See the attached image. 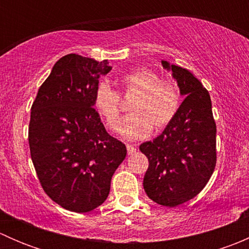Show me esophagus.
Wrapping results in <instances>:
<instances>
[{"instance_id":"1","label":"esophagus","mask_w":249,"mask_h":249,"mask_svg":"<svg viewBox=\"0 0 249 249\" xmlns=\"http://www.w3.org/2000/svg\"><path fill=\"white\" fill-rule=\"evenodd\" d=\"M126 149H127V154L132 155V154H135V153H136V145L129 144V143H127Z\"/></svg>"}]
</instances>
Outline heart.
<instances>
[{"mask_svg":"<svg viewBox=\"0 0 249 249\" xmlns=\"http://www.w3.org/2000/svg\"><path fill=\"white\" fill-rule=\"evenodd\" d=\"M120 83L125 91L135 92L129 110L118 126L120 136L130 141L143 140L155 129H162L172 122L180 106L178 87L170 80H160L155 72L137 69L123 74ZM92 105L109 129L114 130L119 119V96L107 84L100 82L92 95Z\"/></svg>","mask_w":249,"mask_h":249,"instance_id":"obj_1","label":"heart"}]
</instances>
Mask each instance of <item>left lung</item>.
Returning a JSON list of instances; mask_svg holds the SVG:
<instances>
[{"mask_svg": "<svg viewBox=\"0 0 249 249\" xmlns=\"http://www.w3.org/2000/svg\"><path fill=\"white\" fill-rule=\"evenodd\" d=\"M161 65L185 99L164 131L140 145L149 161L143 188L154 202L176 207L196 196L214 171L217 129L210 94L201 82L166 60Z\"/></svg>", "mask_w": 249, "mask_h": 249, "instance_id": "left-lung-1", "label": "left lung"}]
</instances>
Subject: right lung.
Masks as SVG:
<instances>
[{"label": "right lung", "instance_id": "right-lung-1", "mask_svg": "<svg viewBox=\"0 0 249 249\" xmlns=\"http://www.w3.org/2000/svg\"><path fill=\"white\" fill-rule=\"evenodd\" d=\"M110 70L107 60L65 55L31 107L35 170L48 196L72 212H90L105 202L113 173L126 157L125 144L106 131L92 105L99 78Z\"/></svg>", "mask_w": 249, "mask_h": 249}]
</instances>
